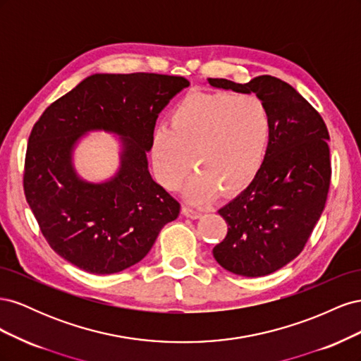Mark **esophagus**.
I'll use <instances>...</instances> for the list:
<instances>
[{"mask_svg":"<svg viewBox=\"0 0 361 361\" xmlns=\"http://www.w3.org/2000/svg\"><path fill=\"white\" fill-rule=\"evenodd\" d=\"M182 212H183V215H187L190 218H200L202 216L200 209H195V207H191V206H187V204L182 207Z\"/></svg>","mask_w":361,"mask_h":361,"instance_id":"34e87169","label":"esophagus"}]
</instances>
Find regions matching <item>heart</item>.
I'll return each instance as SVG.
<instances>
[{"instance_id": "obj_1", "label": "heart", "mask_w": 361, "mask_h": 361, "mask_svg": "<svg viewBox=\"0 0 361 361\" xmlns=\"http://www.w3.org/2000/svg\"><path fill=\"white\" fill-rule=\"evenodd\" d=\"M271 126L268 105L257 94L191 92L173 106L169 126L152 134L154 170L164 187L176 190L197 169L187 187L190 199H209L216 188L235 194L264 166Z\"/></svg>"}]
</instances>
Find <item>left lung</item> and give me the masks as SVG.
Returning a JSON list of instances; mask_svg holds the SVG:
<instances>
[{"instance_id": "1", "label": "left lung", "mask_w": 361, "mask_h": 361, "mask_svg": "<svg viewBox=\"0 0 361 361\" xmlns=\"http://www.w3.org/2000/svg\"><path fill=\"white\" fill-rule=\"evenodd\" d=\"M207 81L218 89L256 93L268 105V155L253 182L218 211L227 235L212 250L233 274L268 276L301 253L324 211L331 182L329 129L321 114L276 76L245 84Z\"/></svg>"}]
</instances>
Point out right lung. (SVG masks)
<instances>
[{"instance_id":"1","label":"right lung","mask_w":361,"mask_h":361,"mask_svg":"<svg viewBox=\"0 0 361 361\" xmlns=\"http://www.w3.org/2000/svg\"><path fill=\"white\" fill-rule=\"evenodd\" d=\"M190 81L178 75L96 73L52 102L31 129L24 192L42 235L90 274L135 265L176 220L180 203L152 179L146 154L158 114ZM123 137L121 170L104 184L80 180L71 149L89 130Z\"/></svg>"}]
</instances>
